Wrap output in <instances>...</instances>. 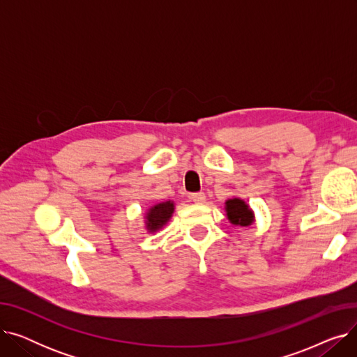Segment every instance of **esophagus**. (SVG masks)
Segmentation results:
<instances>
[{
    "mask_svg": "<svg viewBox=\"0 0 357 357\" xmlns=\"http://www.w3.org/2000/svg\"><path fill=\"white\" fill-rule=\"evenodd\" d=\"M191 199H192L195 204H204V202H205V194H204V192L191 194Z\"/></svg>",
    "mask_w": 357,
    "mask_h": 357,
    "instance_id": "obj_1",
    "label": "esophagus"
}]
</instances>
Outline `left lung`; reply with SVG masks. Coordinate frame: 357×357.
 I'll return each mask as SVG.
<instances>
[{"instance_id":"left-lung-1","label":"left lung","mask_w":357,"mask_h":357,"mask_svg":"<svg viewBox=\"0 0 357 357\" xmlns=\"http://www.w3.org/2000/svg\"><path fill=\"white\" fill-rule=\"evenodd\" d=\"M226 215L234 226L249 227L255 222V213L241 198H229L226 201Z\"/></svg>"}]
</instances>
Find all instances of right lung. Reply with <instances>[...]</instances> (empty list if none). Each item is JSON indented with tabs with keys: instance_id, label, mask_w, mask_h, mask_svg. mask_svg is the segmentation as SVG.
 I'll list each match as a JSON object with an SVG mask.
<instances>
[{
	"instance_id": "right-lung-1",
	"label": "right lung",
	"mask_w": 357,
	"mask_h": 357,
	"mask_svg": "<svg viewBox=\"0 0 357 357\" xmlns=\"http://www.w3.org/2000/svg\"><path fill=\"white\" fill-rule=\"evenodd\" d=\"M175 211L174 201H163L152 205L144 214V226L149 233H156L166 226Z\"/></svg>"
}]
</instances>
